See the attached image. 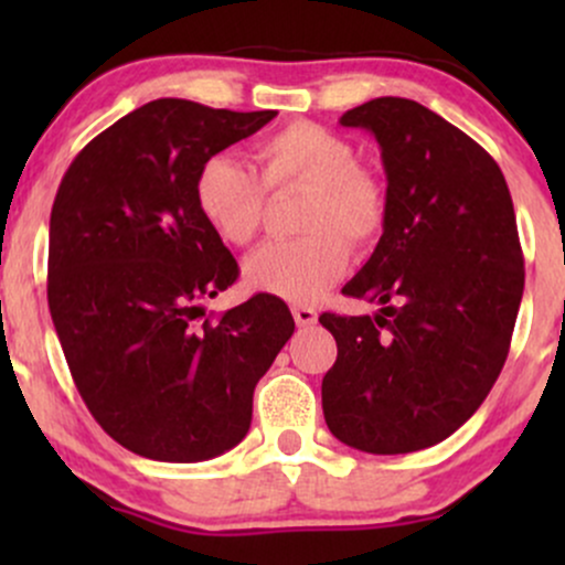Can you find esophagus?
I'll return each mask as SVG.
<instances>
[{"mask_svg": "<svg viewBox=\"0 0 565 565\" xmlns=\"http://www.w3.org/2000/svg\"><path fill=\"white\" fill-rule=\"evenodd\" d=\"M291 316H295L297 327H313V323L319 321V313H316L313 308H308V305H295V308H291Z\"/></svg>", "mask_w": 565, "mask_h": 565, "instance_id": "obj_1", "label": "esophagus"}]
</instances>
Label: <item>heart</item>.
<instances>
[{
  "mask_svg": "<svg viewBox=\"0 0 565 565\" xmlns=\"http://www.w3.org/2000/svg\"><path fill=\"white\" fill-rule=\"evenodd\" d=\"M263 180L249 167L215 153L199 167L193 199L204 223L231 246L257 236L265 212V188L308 185L302 212L308 236L268 242L244 260V284L289 302H313L345 274L350 246L380 236L387 217L382 180L355 164L350 140L313 121H291L257 148Z\"/></svg>",
  "mask_w": 565,
  "mask_h": 565,
  "instance_id": "b5f03b06",
  "label": "heart"
}]
</instances>
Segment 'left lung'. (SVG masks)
<instances>
[{
  "instance_id": "obj_1",
  "label": "left lung",
  "mask_w": 565,
  "mask_h": 565,
  "mask_svg": "<svg viewBox=\"0 0 565 565\" xmlns=\"http://www.w3.org/2000/svg\"><path fill=\"white\" fill-rule=\"evenodd\" d=\"M340 125L380 142L387 217L342 289L382 308L319 319L337 340L323 419L359 451H419L468 423L508 359L523 297L515 210L497 161L419 103L374 97Z\"/></svg>"
}]
</instances>
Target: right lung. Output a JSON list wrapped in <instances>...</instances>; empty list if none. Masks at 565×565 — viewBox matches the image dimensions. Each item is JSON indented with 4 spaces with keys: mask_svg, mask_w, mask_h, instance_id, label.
<instances>
[{
    "mask_svg": "<svg viewBox=\"0 0 565 565\" xmlns=\"http://www.w3.org/2000/svg\"><path fill=\"white\" fill-rule=\"evenodd\" d=\"M276 111L159 97L82 148L50 215L47 302L76 391L125 449L204 462L242 444L252 395L295 332L287 302L255 295L206 319L236 281L199 215V167Z\"/></svg>",
    "mask_w": 565,
    "mask_h": 565,
    "instance_id": "add662e5",
    "label": "right lung"
}]
</instances>
